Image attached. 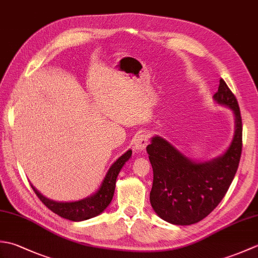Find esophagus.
Segmentation results:
<instances>
[{"instance_id":"34e87169","label":"esophagus","mask_w":258,"mask_h":258,"mask_svg":"<svg viewBox=\"0 0 258 258\" xmlns=\"http://www.w3.org/2000/svg\"><path fill=\"white\" fill-rule=\"evenodd\" d=\"M149 135H147L146 133H142V134H139L138 136H136L135 140H134V145H135V149L138 151H143L146 145L149 144Z\"/></svg>"}]
</instances>
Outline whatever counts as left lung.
<instances>
[{
	"label": "left lung",
	"instance_id": "1",
	"mask_svg": "<svg viewBox=\"0 0 258 258\" xmlns=\"http://www.w3.org/2000/svg\"><path fill=\"white\" fill-rule=\"evenodd\" d=\"M214 100L235 114V135L222 156L196 163L160 136H154L146 147L153 167L152 207L164 221L175 225H190L211 214L225 196L238 168L243 146L242 116L236 97L223 79Z\"/></svg>",
	"mask_w": 258,
	"mask_h": 258
}]
</instances>
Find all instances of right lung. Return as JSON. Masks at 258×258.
Masks as SVG:
<instances>
[{
  "instance_id": "right-lung-1",
  "label": "right lung",
  "mask_w": 258,
  "mask_h": 258,
  "mask_svg": "<svg viewBox=\"0 0 258 258\" xmlns=\"http://www.w3.org/2000/svg\"><path fill=\"white\" fill-rule=\"evenodd\" d=\"M131 155H132V151L128 150L125 154L120 156L118 160L109 167L100 189H98L94 195L87 197L85 200L71 203L54 202L46 199L45 196H43L40 191H37L35 187H33V185L31 186L38 199L42 201L43 204L53 213L57 214L58 216L74 222L89 220V218L95 217L98 214H101L108 206L109 203H111L114 195L115 183H116L117 175L120 171V168L124 166L125 162L128 161Z\"/></svg>"
}]
</instances>
